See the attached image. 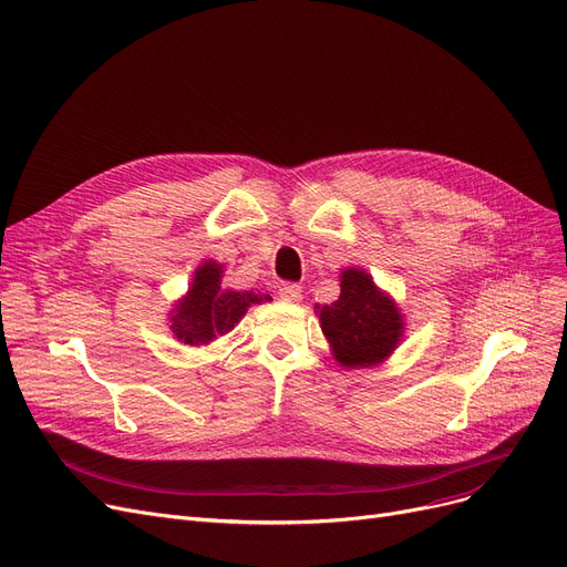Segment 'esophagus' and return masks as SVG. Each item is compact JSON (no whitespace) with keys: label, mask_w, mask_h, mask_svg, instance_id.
Masks as SVG:
<instances>
[{"label":"esophagus","mask_w":567,"mask_h":567,"mask_svg":"<svg viewBox=\"0 0 567 567\" xmlns=\"http://www.w3.org/2000/svg\"><path fill=\"white\" fill-rule=\"evenodd\" d=\"M278 295H280V299H285V301H301V297H303V295H301V287L295 285V282L280 285Z\"/></svg>","instance_id":"34e87169"}]
</instances>
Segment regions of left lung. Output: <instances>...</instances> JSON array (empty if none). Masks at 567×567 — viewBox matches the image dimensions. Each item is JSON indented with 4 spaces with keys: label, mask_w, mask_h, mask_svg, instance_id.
<instances>
[{
    "label": "left lung",
    "mask_w": 567,
    "mask_h": 567,
    "mask_svg": "<svg viewBox=\"0 0 567 567\" xmlns=\"http://www.w3.org/2000/svg\"><path fill=\"white\" fill-rule=\"evenodd\" d=\"M341 295L316 306L332 358L346 370L372 368L389 360L405 337V316L364 268H341Z\"/></svg>",
    "instance_id": "obj_1"
}]
</instances>
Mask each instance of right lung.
<instances>
[{"mask_svg": "<svg viewBox=\"0 0 567 567\" xmlns=\"http://www.w3.org/2000/svg\"><path fill=\"white\" fill-rule=\"evenodd\" d=\"M224 264L205 259L193 272L190 287L169 310V330L184 346H209L228 334L257 303L272 301L264 289H226L221 285Z\"/></svg>", "mask_w": 567, "mask_h": 567, "instance_id": "right-lung-1", "label": "right lung"}]
</instances>
